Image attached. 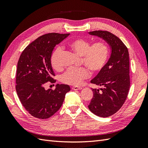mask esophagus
I'll list each match as a JSON object with an SVG mask.
<instances>
[{
    "instance_id": "1",
    "label": "esophagus",
    "mask_w": 148,
    "mask_h": 148,
    "mask_svg": "<svg viewBox=\"0 0 148 148\" xmlns=\"http://www.w3.org/2000/svg\"><path fill=\"white\" fill-rule=\"evenodd\" d=\"M71 89H73V90H80V89H82V88L78 87V86H73L72 88H71Z\"/></svg>"
}]
</instances>
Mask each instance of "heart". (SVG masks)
<instances>
[{"mask_svg": "<svg viewBox=\"0 0 148 148\" xmlns=\"http://www.w3.org/2000/svg\"><path fill=\"white\" fill-rule=\"evenodd\" d=\"M88 40L77 38L70 41L69 47L77 55L82 57V61L93 72L101 70L105 65L109 56V47L104 42H97L90 45ZM62 49L57 47L52 53L51 62L53 69L60 71L62 69L61 56ZM89 70L86 67L70 68L61 76L64 83L78 86L84 79L89 77Z\"/></svg>", "mask_w": 148, "mask_h": 148, "instance_id": "b5f03b06", "label": "heart"}]
</instances>
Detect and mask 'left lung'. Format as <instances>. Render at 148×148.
Instances as JSON below:
<instances>
[{
    "instance_id": "8db88e82",
    "label": "left lung",
    "mask_w": 148,
    "mask_h": 148,
    "mask_svg": "<svg viewBox=\"0 0 148 148\" xmlns=\"http://www.w3.org/2000/svg\"><path fill=\"white\" fill-rule=\"evenodd\" d=\"M89 35L102 39L110 49L109 59L91 83L104 88L92 89L93 97L88 106L91 112L107 117L121 108L130 88V62L127 47L118 38L107 31L89 32Z\"/></svg>"
}]
</instances>
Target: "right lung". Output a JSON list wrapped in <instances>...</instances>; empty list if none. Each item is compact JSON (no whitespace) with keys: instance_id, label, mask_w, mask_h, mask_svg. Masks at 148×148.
<instances>
[{"instance_id":"right-lung-1","label":"right lung","mask_w":148,"mask_h":148,"mask_svg":"<svg viewBox=\"0 0 148 148\" xmlns=\"http://www.w3.org/2000/svg\"><path fill=\"white\" fill-rule=\"evenodd\" d=\"M70 35L49 33L29 44L22 52L17 64L16 91L22 105L36 118L46 119L59 110L66 92L67 84H57L56 89H46L47 82L56 80L51 58L54 47Z\"/></svg>"}]
</instances>
